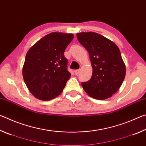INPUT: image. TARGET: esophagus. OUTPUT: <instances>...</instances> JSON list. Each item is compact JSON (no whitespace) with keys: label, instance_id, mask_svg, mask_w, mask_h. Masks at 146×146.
Listing matches in <instances>:
<instances>
[{"label":"esophagus","instance_id":"34e87169","mask_svg":"<svg viewBox=\"0 0 146 146\" xmlns=\"http://www.w3.org/2000/svg\"><path fill=\"white\" fill-rule=\"evenodd\" d=\"M74 72H75V75H78V74L80 73V70H75V71H74Z\"/></svg>","mask_w":146,"mask_h":146}]
</instances>
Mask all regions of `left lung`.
Returning <instances> with one entry per match:
<instances>
[{"instance_id": "8db88e82", "label": "left lung", "mask_w": 146, "mask_h": 146, "mask_svg": "<svg viewBox=\"0 0 146 146\" xmlns=\"http://www.w3.org/2000/svg\"><path fill=\"white\" fill-rule=\"evenodd\" d=\"M76 37L87 49L93 68L90 80L82 82L93 98L104 100L119 90L125 76V66L119 48L113 42L94 32H82Z\"/></svg>"}]
</instances>
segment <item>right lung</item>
Here are the masks:
<instances>
[{"instance_id":"obj_1","label":"right lung","mask_w":146,"mask_h":146,"mask_svg":"<svg viewBox=\"0 0 146 146\" xmlns=\"http://www.w3.org/2000/svg\"><path fill=\"white\" fill-rule=\"evenodd\" d=\"M73 37V34L54 32L44 36L28 50L23 75L35 97L50 100L62 92L71 76L64 51Z\"/></svg>"}]
</instances>
